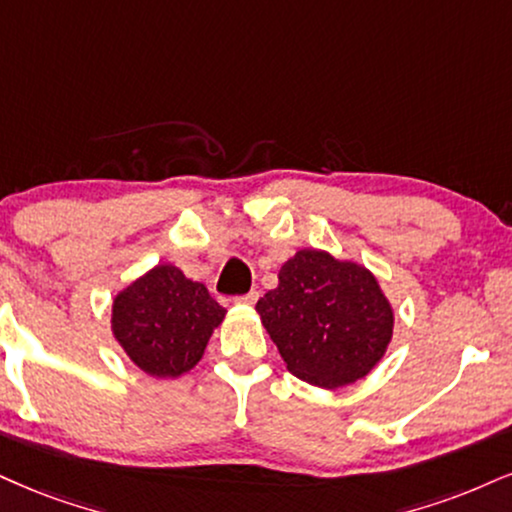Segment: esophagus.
<instances>
[{
  "label": "esophagus",
  "mask_w": 512,
  "mask_h": 512,
  "mask_svg": "<svg viewBox=\"0 0 512 512\" xmlns=\"http://www.w3.org/2000/svg\"><path fill=\"white\" fill-rule=\"evenodd\" d=\"M256 301H258V292H249V294H244V296H237L235 304H239V306H254Z\"/></svg>",
  "instance_id": "34e87169"
}]
</instances>
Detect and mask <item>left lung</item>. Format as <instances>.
Returning a JSON list of instances; mask_svg holds the SVG:
<instances>
[{
  "instance_id": "1",
  "label": "left lung",
  "mask_w": 512,
  "mask_h": 512,
  "mask_svg": "<svg viewBox=\"0 0 512 512\" xmlns=\"http://www.w3.org/2000/svg\"><path fill=\"white\" fill-rule=\"evenodd\" d=\"M256 313L287 370L320 389L368 375L394 334V308L377 277L323 249H299L287 258Z\"/></svg>"
}]
</instances>
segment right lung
I'll return each instance as SVG.
<instances>
[{
	"label": "right lung",
	"instance_id": "1",
	"mask_svg": "<svg viewBox=\"0 0 512 512\" xmlns=\"http://www.w3.org/2000/svg\"><path fill=\"white\" fill-rule=\"evenodd\" d=\"M225 313L201 282L159 263L113 296L111 334L142 372L175 380L201 361Z\"/></svg>",
	"mask_w": 512,
	"mask_h": 512
}]
</instances>
